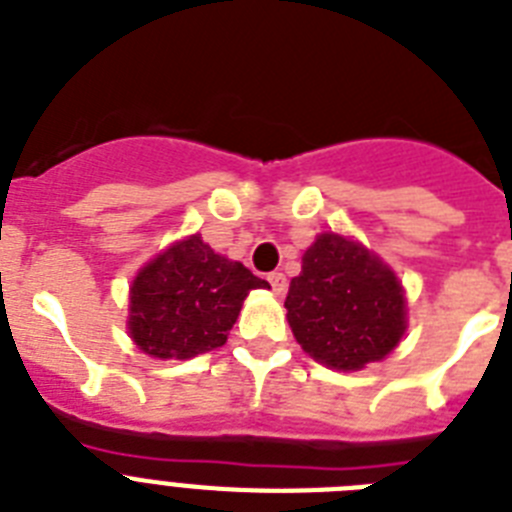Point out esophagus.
<instances>
[{
	"mask_svg": "<svg viewBox=\"0 0 512 512\" xmlns=\"http://www.w3.org/2000/svg\"><path fill=\"white\" fill-rule=\"evenodd\" d=\"M266 280H269V285H272V290L277 295H285V290H287V277L282 272H272L269 274V277H266Z\"/></svg>",
	"mask_w": 512,
	"mask_h": 512,
	"instance_id": "esophagus-1",
	"label": "esophagus"
}]
</instances>
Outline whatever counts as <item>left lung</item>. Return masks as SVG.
Masks as SVG:
<instances>
[{
  "label": "left lung",
  "mask_w": 512,
  "mask_h": 512,
  "mask_svg": "<svg viewBox=\"0 0 512 512\" xmlns=\"http://www.w3.org/2000/svg\"><path fill=\"white\" fill-rule=\"evenodd\" d=\"M285 308L301 348L337 371L382 361L405 332V293L395 272L337 232H322L303 253Z\"/></svg>",
  "instance_id": "8db88e82"
}]
</instances>
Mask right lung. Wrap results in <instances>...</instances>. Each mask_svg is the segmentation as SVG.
Here are the masks:
<instances>
[{
    "instance_id": "right-lung-1",
    "label": "right lung",
    "mask_w": 512,
    "mask_h": 512,
    "mask_svg": "<svg viewBox=\"0 0 512 512\" xmlns=\"http://www.w3.org/2000/svg\"><path fill=\"white\" fill-rule=\"evenodd\" d=\"M269 282L211 251L201 235L172 243L130 285V337L154 358L185 361L222 348L246 295Z\"/></svg>"
}]
</instances>
